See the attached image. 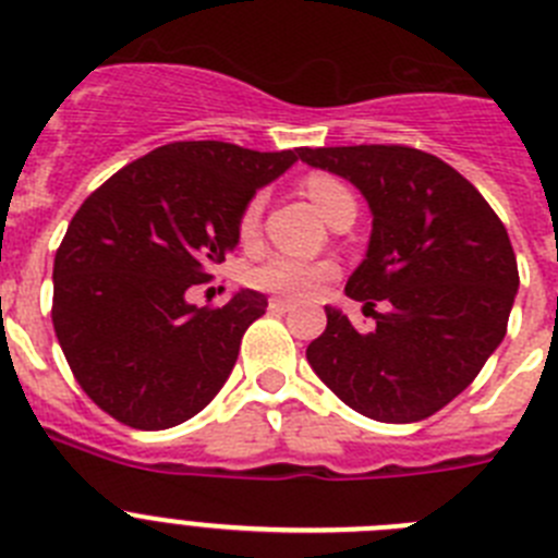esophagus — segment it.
Returning a JSON list of instances; mask_svg holds the SVG:
<instances>
[{"label":"esophagus","mask_w":558,"mask_h":558,"mask_svg":"<svg viewBox=\"0 0 558 558\" xmlns=\"http://www.w3.org/2000/svg\"><path fill=\"white\" fill-rule=\"evenodd\" d=\"M268 307L274 310V313H288V310H293L295 304L290 302V299H282V295H274V299L268 302Z\"/></svg>","instance_id":"esophagus-1"}]
</instances>
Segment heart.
Wrapping results in <instances>:
<instances>
[{
    "instance_id": "b5f03b06",
    "label": "heart",
    "mask_w": 558,
    "mask_h": 558,
    "mask_svg": "<svg viewBox=\"0 0 558 558\" xmlns=\"http://www.w3.org/2000/svg\"><path fill=\"white\" fill-rule=\"evenodd\" d=\"M304 190H307L315 209L322 211L327 220L332 218L340 206L354 204L349 186L340 184L332 175H310ZM263 195H254V198L248 201V206H245L243 215H240V234H254L256 226H259V218H263ZM332 276V263H313V259H299V256L274 254L251 270V284H256L259 290H268V293L290 295V299H313V295L322 293L324 284H327Z\"/></svg>"
}]
</instances>
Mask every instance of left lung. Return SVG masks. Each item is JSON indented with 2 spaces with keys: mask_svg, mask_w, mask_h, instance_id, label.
<instances>
[{
  "mask_svg": "<svg viewBox=\"0 0 558 558\" xmlns=\"http://www.w3.org/2000/svg\"><path fill=\"white\" fill-rule=\"evenodd\" d=\"M302 161L352 181L372 209L366 259L347 295L377 327L327 307L313 372L352 411L408 425L470 386L506 338L520 274L509 231L481 192L430 153L402 145L302 147ZM386 301L383 314L373 304Z\"/></svg>",
  "mask_w": 558,
  "mask_h": 558,
  "instance_id": "1",
  "label": "left lung"
}]
</instances>
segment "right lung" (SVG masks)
<instances>
[{
  "mask_svg": "<svg viewBox=\"0 0 558 558\" xmlns=\"http://www.w3.org/2000/svg\"><path fill=\"white\" fill-rule=\"evenodd\" d=\"M229 142L156 147L83 201L52 268V324L83 391L136 430H167L209 405L268 299L186 302L240 243L256 190L299 161Z\"/></svg>",
  "mask_w": 558,
  "mask_h": 558,
  "instance_id": "1",
  "label": "right lung"
}]
</instances>
